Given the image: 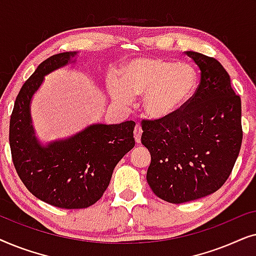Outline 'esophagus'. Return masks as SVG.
Masks as SVG:
<instances>
[{
    "instance_id": "1",
    "label": "esophagus",
    "mask_w": 256,
    "mask_h": 256,
    "mask_svg": "<svg viewBox=\"0 0 256 256\" xmlns=\"http://www.w3.org/2000/svg\"><path fill=\"white\" fill-rule=\"evenodd\" d=\"M141 135H142V128L140 124H136V127L134 129V138H135V142L141 143Z\"/></svg>"
}]
</instances>
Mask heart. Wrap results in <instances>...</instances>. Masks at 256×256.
Instances as JSON below:
<instances>
[{"label":"heart","mask_w":256,"mask_h":256,"mask_svg":"<svg viewBox=\"0 0 256 256\" xmlns=\"http://www.w3.org/2000/svg\"><path fill=\"white\" fill-rule=\"evenodd\" d=\"M197 73L191 65L163 58H136L122 70V79L108 80L112 99L130 104L144 96L143 110L149 118L163 120L178 113L197 88Z\"/></svg>","instance_id":"1"}]
</instances>
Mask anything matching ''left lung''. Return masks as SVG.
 I'll list each match as a JSON object with an SVG mask.
<instances>
[{
	"label": "left lung",
	"instance_id": "8db88e82",
	"mask_svg": "<svg viewBox=\"0 0 256 256\" xmlns=\"http://www.w3.org/2000/svg\"><path fill=\"white\" fill-rule=\"evenodd\" d=\"M185 54L200 70L194 94L172 116L142 122L141 142L152 155L146 182L157 197L172 204L219 190L242 142L241 99L228 73L214 58Z\"/></svg>",
	"mask_w": 256,
	"mask_h": 256
}]
</instances>
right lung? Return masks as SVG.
Instances as JSON below:
<instances>
[{
	"instance_id": "right-lung-1",
	"label": "right lung",
	"mask_w": 256,
	"mask_h": 256,
	"mask_svg": "<svg viewBox=\"0 0 256 256\" xmlns=\"http://www.w3.org/2000/svg\"><path fill=\"white\" fill-rule=\"evenodd\" d=\"M76 52L54 54L24 82L10 116L14 166L28 190L59 208H86L102 197L120 160L135 146L134 121L90 124L65 140L42 146L31 122V98L44 76L72 62Z\"/></svg>"
}]
</instances>
